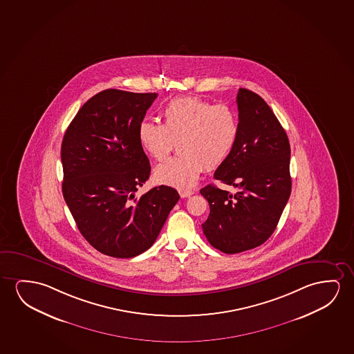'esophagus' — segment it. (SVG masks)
Returning <instances> with one entry per match:
<instances>
[{
	"mask_svg": "<svg viewBox=\"0 0 354 354\" xmlns=\"http://www.w3.org/2000/svg\"><path fill=\"white\" fill-rule=\"evenodd\" d=\"M179 194L183 198H186V197H190V196L194 195L195 192L191 190H179Z\"/></svg>",
	"mask_w": 354,
	"mask_h": 354,
	"instance_id": "1",
	"label": "esophagus"
}]
</instances>
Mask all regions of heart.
Here are the masks:
<instances>
[{"label": "heart", "instance_id": "1", "mask_svg": "<svg viewBox=\"0 0 354 354\" xmlns=\"http://www.w3.org/2000/svg\"><path fill=\"white\" fill-rule=\"evenodd\" d=\"M163 125L142 122L138 142L154 160H163L178 142L180 156L159 164L154 180L176 189H189L205 168L216 169L230 158L240 136V120L234 108L202 98L178 97L162 112Z\"/></svg>", "mask_w": 354, "mask_h": 354}]
</instances>
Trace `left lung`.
I'll use <instances>...</instances> for the list:
<instances>
[{
	"instance_id": "left-lung-1",
	"label": "left lung",
	"mask_w": 354,
	"mask_h": 354,
	"mask_svg": "<svg viewBox=\"0 0 354 354\" xmlns=\"http://www.w3.org/2000/svg\"><path fill=\"white\" fill-rule=\"evenodd\" d=\"M240 136L234 152L214 178L235 187V194L214 185L201 189L209 203L202 224L212 246L235 254L261 246L272 236L291 195V149L272 108L247 88L237 97Z\"/></svg>"
}]
</instances>
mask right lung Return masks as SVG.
<instances>
[{"label": "right lung", "instance_id": "add662e5", "mask_svg": "<svg viewBox=\"0 0 354 354\" xmlns=\"http://www.w3.org/2000/svg\"><path fill=\"white\" fill-rule=\"evenodd\" d=\"M157 96L101 91L79 109L62 141L63 197L85 240L106 256L147 251L180 198L165 185L135 197L151 173L138 125Z\"/></svg>", "mask_w": 354, "mask_h": 354}]
</instances>
